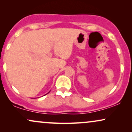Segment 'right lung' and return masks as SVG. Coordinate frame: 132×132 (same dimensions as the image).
I'll return each mask as SVG.
<instances>
[{
    "mask_svg": "<svg viewBox=\"0 0 132 132\" xmlns=\"http://www.w3.org/2000/svg\"><path fill=\"white\" fill-rule=\"evenodd\" d=\"M49 92H48V93H49Z\"/></svg>",
    "mask_w": 132,
    "mask_h": 132,
    "instance_id": "right-lung-1",
    "label": "right lung"
}]
</instances>
